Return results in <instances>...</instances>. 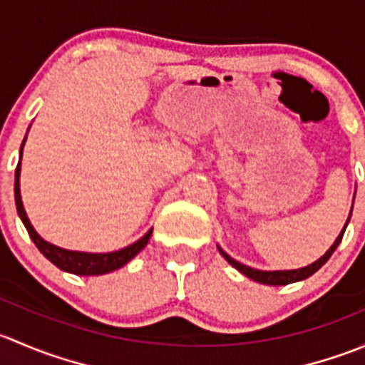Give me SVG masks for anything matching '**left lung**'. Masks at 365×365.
Segmentation results:
<instances>
[{
    "label": "left lung",
    "mask_w": 365,
    "mask_h": 365,
    "mask_svg": "<svg viewBox=\"0 0 365 365\" xmlns=\"http://www.w3.org/2000/svg\"><path fill=\"white\" fill-rule=\"evenodd\" d=\"M351 210H353V205H351ZM349 219H351V212H349L348 215V220H346L344 227H342V231L339 233V237L336 238V242H334L332 245H330V249L323 254L319 259H316L314 263L307 264V267H302V268H295V270H257V268H252V267H247V264L240 263V261L233 259V257L230 256L227 252H224L222 249H220V245H217V249H219V252L222 254L224 259L227 261V263L231 264L233 268H237L240 274H244L245 277L252 279V281L259 282V284H268V286H286V284H292V282H298V281H304V279L311 277L312 274H316V272L319 270V268L323 267V264L327 263V261L330 259V256H332L334 251L337 249V245L341 244L342 240V235H344L346 231V226H348Z\"/></svg>",
    "instance_id": "1"
}]
</instances>
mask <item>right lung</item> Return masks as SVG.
I'll return each instance as SVG.
<instances>
[{
	"instance_id": "add662e5",
	"label": "right lung",
	"mask_w": 365,
	"mask_h": 365,
	"mask_svg": "<svg viewBox=\"0 0 365 365\" xmlns=\"http://www.w3.org/2000/svg\"><path fill=\"white\" fill-rule=\"evenodd\" d=\"M29 132V128H28ZM26 138L21 145V159H23V148H24ZM21 159L19 164L16 168V183H14V192H16V206L17 213H19L21 220H23L24 227L28 230V235L31 237L33 244L38 247V251L47 257L53 264H56L60 270L68 272V274L76 275H102L109 274V272L118 270L123 264H127L128 261L134 259L143 249L148 244L150 237H152V230L145 235V237L139 238L134 244L127 245V247L120 249V251L113 252H81V251H68V249L58 247V245L49 244L47 240H43L38 233L35 231V227L29 222L28 215H26V210L23 205V197H21Z\"/></svg>"
}]
</instances>
